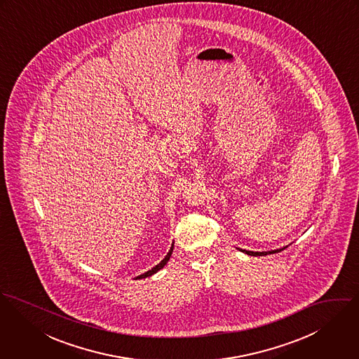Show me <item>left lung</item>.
Masks as SVG:
<instances>
[{
	"mask_svg": "<svg viewBox=\"0 0 359 359\" xmlns=\"http://www.w3.org/2000/svg\"><path fill=\"white\" fill-rule=\"evenodd\" d=\"M285 248H287V245H286V246H283V248H279V249H274V250H267V252H253V250H246V249H241V248H238V250L243 252V253H246V255H249V256H266V255L278 253L280 250H283Z\"/></svg>",
	"mask_w": 359,
	"mask_h": 359,
	"instance_id": "8db88e82",
	"label": "left lung"
}]
</instances>
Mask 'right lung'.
I'll return each instance as SVG.
<instances>
[{"label": "right lung", "mask_w": 359, "mask_h": 359, "mask_svg": "<svg viewBox=\"0 0 359 359\" xmlns=\"http://www.w3.org/2000/svg\"><path fill=\"white\" fill-rule=\"evenodd\" d=\"M172 252H173V243H172V246H170V249H169V252L166 253V256L161 260L160 263L156 266V267H153L151 270H149V271H146L144 274H142V276H137L135 279H142V278H147V277H151V276H154L156 273H158L161 269H163L165 267V264L169 262V259H170V256H172Z\"/></svg>", "instance_id": "right-lung-1"}]
</instances>
